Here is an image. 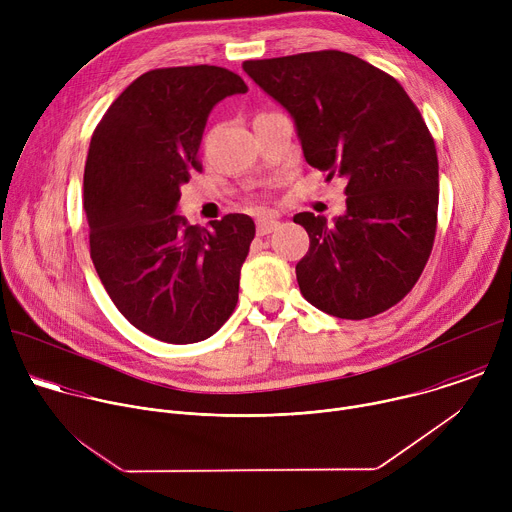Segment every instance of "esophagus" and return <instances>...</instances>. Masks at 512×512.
Returning <instances> with one entry per match:
<instances>
[{"label":"esophagus","instance_id":"obj_1","mask_svg":"<svg viewBox=\"0 0 512 512\" xmlns=\"http://www.w3.org/2000/svg\"><path fill=\"white\" fill-rule=\"evenodd\" d=\"M279 227V221L273 216H263L257 221V235H269Z\"/></svg>","mask_w":512,"mask_h":512}]
</instances>
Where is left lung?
Masks as SVG:
<instances>
[{"mask_svg":"<svg viewBox=\"0 0 512 512\" xmlns=\"http://www.w3.org/2000/svg\"><path fill=\"white\" fill-rule=\"evenodd\" d=\"M243 70L296 123L310 166L346 178V212H300L310 237L296 265L318 310L364 320L401 302L435 239L437 154L405 89L362 58L320 50L247 60Z\"/></svg>","mask_w":512,"mask_h":512,"instance_id":"obj_1","label":"left lung"}]
</instances>
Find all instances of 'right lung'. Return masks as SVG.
I'll return each instance as SVG.
<instances>
[{
    "instance_id": "right-lung-1",
    "label": "right lung",
    "mask_w": 512,
    "mask_h": 512,
    "mask_svg": "<svg viewBox=\"0 0 512 512\" xmlns=\"http://www.w3.org/2000/svg\"><path fill=\"white\" fill-rule=\"evenodd\" d=\"M247 93L221 66L156 68L135 79L99 121L85 164L91 259L117 310L170 344L210 338L233 314L255 237L247 214L210 229L180 216V186L200 170L212 107Z\"/></svg>"
}]
</instances>
